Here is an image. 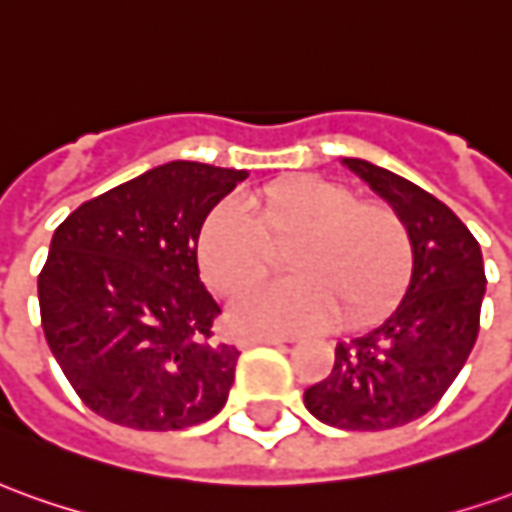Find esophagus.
Wrapping results in <instances>:
<instances>
[{
    "label": "esophagus",
    "instance_id": "34e87169",
    "mask_svg": "<svg viewBox=\"0 0 512 512\" xmlns=\"http://www.w3.org/2000/svg\"><path fill=\"white\" fill-rule=\"evenodd\" d=\"M262 343L284 345L287 340H284V337H278V334H248V337H242V340H239V345H242V348H250V345H262Z\"/></svg>",
    "mask_w": 512,
    "mask_h": 512
}]
</instances>
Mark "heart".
<instances>
[{
	"label": "heart",
	"instance_id": "heart-1",
	"mask_svg": "<svg viewBox=\"0 0 512 512\" xmlns=\"http://www.w3.org/2000/svg\"><path fill=\"white\" fill-rule=\"evenodd\" d=\"M248 209L222 200L203 220V278L220 295H236L290 247L285 266L293 281L239 295L231 303L239 331L298 334L334 320L354 329L393 309L410 287L415 236L393 203L359 200L345 183L298 175L267 183Z\"/></svg>",
	"mask_w": 512,
	"mask_h": 512
}]
</instances>
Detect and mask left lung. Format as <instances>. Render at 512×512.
Returning <instances> with one entry per match:
<instances>
[{"label":"left lung","mask_w":512,"mask_h":512,"mask_svg":"<svg viewBox=\"0 0 512 512\" xmlns=\"http://www.w3.org/2000/svg\"><path fill=\"white\" fill-rule=\"evenodd\" d=\"M345 164L407 217L415 270L393 315L337 343L331 373L306 387L303 404L323 424L379 432L426 415L457 379L477 343L488 278L479 242L446 203L368 161Z\"/></svg>","instance_id":"1"}]
</instances>
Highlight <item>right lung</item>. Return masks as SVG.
Masks as SVG:
<instances>
[{"mask_svg": "<svg viewBox=\"0 0 512 512\" xmlns=\"http://www.w3.org/2000/svg\"><path fill=\"white\" fill-rule=\"evenodd\" d=\"M245 169L169 161L86 200L58 225L38 276L52 357L88 410L172 432L225 407L239 348L217 337L197 236Z\"/></svg>", "mask_w": 512, "mask_h": 512, "instance_id": "add662e5", "label": "right lung"}]
</instances>
